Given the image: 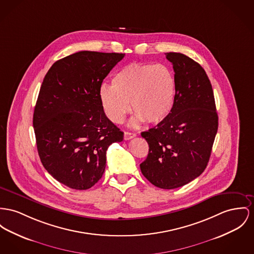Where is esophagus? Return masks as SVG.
<instances>
[{
    "label": "esophagus",
    "instance_id": "esophagus-1",
    "mask_svg": "<svg viewBox=\"0 0 254 254\" xmlns=\"http://www.w3.org/2000/svg\"><path fill=\"white\" fill-rule=\"evenodd\" d=\"M135 133H131V132H124V139H125V140H129V139H131V138H133V137H135Z\"/></svg>",
    "mask_w": 254,
    "mask_h": 254
}]
</instances>
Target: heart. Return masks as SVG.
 <instances>
[{
  "label": "heart",
  "instance_id": "obj_1",
  "mask_svg": "<svg viewBox=\"0 0 254 254\" xmlns=\"http://www.w3.org/2000/svg\"><path fill=\"white\" fill-rule=\"evenodd\" d=\"M176 96L173 72L165 64L133 63L119 70L112 85H102L99 100L107 118L121 123L130 112V102L135 117L131 124L137 126L146 121L157 124L167 119Z\"/></svg>",
  "mask_w": 254,
  "mask_h": 254
}]
</instances>
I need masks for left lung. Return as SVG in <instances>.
Instances as JSON below:
<instances>
[{"mask_svg":"<svg viewBox=\"0 0 254 254\" xmlns=\"http://www.w3.org/2000/svg\"><path fill=\"white\" fill-rule=\"evenodd\" d=\"M166 57L175 73V102L167 119L141 133L149 151L139 167L154 186L171 190L190 183L206 169L219 118L202 66L181 53L169 52Z\"/></svg>","mask_w":254,"mask_h":254,"instance_id":"8db88e82","label":"left lung"}]
</instances>
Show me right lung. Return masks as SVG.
Here are the masks:
<instances>
[{"mask_svg":"<svg viewBox=\"0 0 254 254\" xmlns=\"http://www.w3.org/2000/svg\"><path fill=\"white\" fill-rule=\"evenodd\" d=\"M124 54L81 51L48 70L34 107L37 151L45 169L74 190L94 186L106 168V153L123 139L103 111V80Z\"/></svg>","mask_w":254,"mask_h":254,"instance_id":"right-lung-1","label":"right lung"}]
</instances>
